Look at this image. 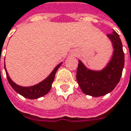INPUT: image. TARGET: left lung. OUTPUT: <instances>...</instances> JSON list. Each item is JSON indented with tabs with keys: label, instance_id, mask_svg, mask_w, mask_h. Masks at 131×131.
I'll return each instance as SVG.
<instances>
[{
	"label": "left lung",
	"instance_id": "obj_1",
	"mask_svg": "<svg viewBox=\"0 0 131 131\" xmlns=\"http://www.w3.org/2000/svg\"><path fill=\"white\" fill-rule=\"evenodd\" d=\"M106 37L114 49L111 59L102 70H92L78 60L76 78L82 92L92 97L104 96L114 90L120 81L124 67V53L119 35L113 30Z\"/></svg>",
	"mask_w": 131,
	"mask_h": 131
}]
</instances>
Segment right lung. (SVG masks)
<instances>
[{
    "mask_svg": "<svg viewBox=\"0 0 131 131\" xmlns=\"http://www.w3.org/2000/svg\"><path fill=\"white\" fill-rule=\"evenodd\" d=\"M62 63H63V62L58 64L53 68V70L51 71V73L49 74V75L47 76L46 78L43 80L42 81H41L40 82H39L36 85H32V86H27V87L21 86V85H17L15 82H13L8 75L5 63L4 68L5 70V73H6V76L8 78V82L10 83L11 87L13 88V89L17 93L19 94L20 95H22L27 99L36 100V99L40 98V97L46 95V94L49 93V91L51 90L52 83L54 80V78H55L56 73L57 72L59 67L62 65Z\"/></svg>",
    "mask_w": 131,
    "mask_h": 131,
    "instance_id": "obj_1",
    "label": "right lung"
}]
</instances>
